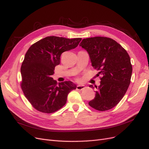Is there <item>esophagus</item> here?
<instances>
[{"instance_id":"1","label":"esophagus","mask_w":149,"mask_h":149,"mask_svg":"<svg viewBox=\"0 0 149 149\" xmlns=\"http://www.w3.org/2000/svg\"><path fill=\"white\" fill-rule=\"evenodd\" d=\"M85 88V87L84 85H79L77 86L76 89L78 90H84Z\"/></svg>"}]
</instances>
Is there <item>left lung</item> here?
<instances>
[{"instance_id":"left-lung-1","label":"left lung","mask_w":149,"mask_h":149,"mask_svg":"<svg viewBox=\"0 0 149 149\" xmlns=\"http://www.w3.org/2000/svg\"><path fill=\"white\" fill-rule=\"evenodd\" d=\"M87 50L93 68L100 70V85L88 104L98 111H107L119 103L131 82L132 67L127 51L111 38L96 36L84 39L79 45ZM90 87L94 88L92 85Z\"/></svg>"}]
</instances>
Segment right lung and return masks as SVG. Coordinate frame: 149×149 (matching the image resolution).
Masks as SVG:
<instances>
[{"label":"right lung","instance_id":"obj_1","mask_svg":"<svg viewBox=\"0 0 149 149\" xmlns=\"http://www.w3.org/2000/svg\"><path fill=\"white\" fill-rule=\"evenodd\" d=\"M81 38L47 36L32 45L21 66V87L25 97L38 111L52 113L63 107L76 85L70 81L57 85L51 76L60 64L61 55L75 48Z\"/></svg>","mask_w":149,"mask_h":149}]
</instances>
